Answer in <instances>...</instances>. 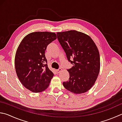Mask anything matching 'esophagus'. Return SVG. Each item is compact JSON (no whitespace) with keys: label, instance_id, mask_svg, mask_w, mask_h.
I'll use <instances>...</instances> for the list:
<instances>
[{"label":"esophagus","instance_id":"obj_1","mask_svg":"<svg viewBox=\"0 0 122 122\" xmlns=\"http://www.w3.org/2000/svg\"><path fill=\"white\" fill-rule=\"evenodd\" d=\"M62 70V68H59V69H58L56 70V71L57 73H60V72Z\"/></svg>","mask_w":122,"mask_h":122}]
</instances>
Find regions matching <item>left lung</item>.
<instances>
[{
  "instance_id": "left-lung-1",
  "label": "left lung",
  "mask_w": 122,
  "mask_h": 122,
  "mask_svg": "<svg viewBox=\"0 0 122 122\" xmlns=\"http://www.w3.org/2000/svg\"><path fill=\"white\" fill-rule=\"evenodd\" d=\"M57 36L68 61L73 65L67 70L69 80L63 83V86L75 94L86 92L93 86L100 72L98 47L88 35L76 30L58 32Z\"/></svg>"
}]
</instances>
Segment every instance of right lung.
<instances>
[{"instance_id": "1", "label": "right lung", "mask_w": 122, "mask_h": 122, "mask_svg": "<svg viewBox=\"0 0 122 122\" xmlns=\"http://www.w3.org/2000/svg\"><path fill=\"white\" fill-rule=\"evenodd\" d=\"M57 38L54 32H34L22 40L15 56V70L22 84L34 93L47 88L54 74L47 66L45 51Z\"/></svg>"}]
</instances>
